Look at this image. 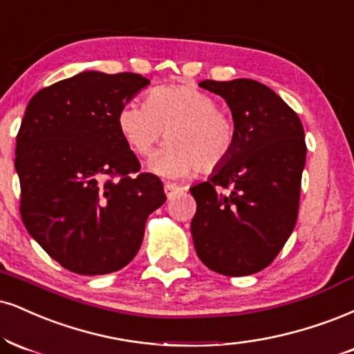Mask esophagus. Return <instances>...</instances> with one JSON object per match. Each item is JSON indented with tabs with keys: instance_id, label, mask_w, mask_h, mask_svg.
I'll return each instance as SVG.
<instances>
[{
	"instance_id": "34e87169",
	"label": "esophagus",
	"mask_w": 354,
	"mask_h": 354,
	"mask_svg": "<svg viewBox=\"0 0 354 354\" xmlns=\"http://www.w3.org/2000/svg\"><path fill=\"white\" fill-rule=\"evenodd\" d=\"M178 191H181L180 186L171 185V183H166V185H165V193H166V198H168V199H171L173 196L178 193Z\"/></svg>"
}]
</instances>
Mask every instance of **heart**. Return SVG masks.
<instances>
[{"mask_svg":"<svg viewBox=\"0 0 354 354\" xmlns=\"http://www.w3.org/2000/svg\"><path fill=\"white\" fill-rule=\"evenodd\" d=\"M117 127L138 156L150 155L166 135L169 143L150 163L166 178L188 176L194 168L216 171L231 156L236 140L234 123L218 110L214 97L193 85L153 88L145 104L123 105Z\"/></svg>","mask_w":354,"mask_h":354,"instance_id":"1","label":"heart"}]
</instances>
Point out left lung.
Instances as JSON below:
<instances>
[{
	"label": "left lung",
	"instance_id": "obj_1",
	"mask_svg": "<svg viewBox=\"0 0 354 354\" xmlns=\"http://www.w3.org/2000/svg\"><path fill=\"white\" fill-rule=\"evenodd\" d=\"M223 97L236 130L231 156L207 181L189 188L194 249L207 269L227 277L266 269L282 250L299 216L305 131L299 115L252 79L203 80ZM232 189L222 193V188Z\"/></svg>",
	"mask_w": 354,
	"mask_h": 354
}]
</instances>
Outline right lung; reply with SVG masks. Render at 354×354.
Here are the masks:
<instances>
[{
	"label": "right lung",
	"instance_id": "obj_1",
	"mask_svg": "<svg viewBox=\"0 0 354 354\" xmlns=\"http://www.w3.org/2000/svg\"><path fill=\"white\" fill-rule=\"evenodd\" d=\"M150 84L133 72L85 71L29 100L16 138L21 219L64 269L104 275L142 245L145 223L166 201L163 183L117 127L123 105Z\"/></svg>",
	"mask_w": 354,
	"mask_h": 354
}]
</instances>
